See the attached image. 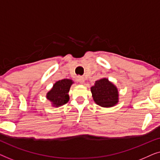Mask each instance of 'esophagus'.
<instances>
[{
  "instance_id": "1",
  "label": "esophagus",
  "mask_w": 160,
  "mask_h": 160,
  "mask_svg": "<svg viewBox=\"0 0 160 160\" xmlns=\"http://www.w3.org/2000/svg\"><path fill=\"white\" fill-rule=\"evenodd\" d=\"M78 82L79 83H82V84H83V83L84 82V78L82 77V76H78Z\"/></svg>"
}]
</instances>
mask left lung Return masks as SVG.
I'll return each mask as SVG.
<instances>
[{"instance_id":"obj_1","label":"left lung","mask_w":160,"mask_h":160,"mask_svg":"<svg viewBox=\"0 0 160 160\" xmlns=\"http://www.w3.org/2000/svg\"><path fill=\"white\" fill-rule=\"evenodd\" d=\"M95 102L102 107L113 106L118 102V91L117 87L107 78H101L95 82L94 86L91 87Z\"/></svg>"}]
</instances>
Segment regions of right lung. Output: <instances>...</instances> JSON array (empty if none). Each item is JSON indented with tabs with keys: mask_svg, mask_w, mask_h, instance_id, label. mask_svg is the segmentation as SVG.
Here are the masks:
<instances>
[{
	"mask_svg": "<svg viewBox=\"0 0 160 160\" xmlns=\"http://www.w3.org/2000/svg\"><path fill=\"white\" fill-rule=\"evenodd\" d=\"M73 82L71 79H62L57 82L52 89L47 93V98L54 106H60L69 100L68 92Z\"/></svg>",
	"mask_w": 160,
	"mask_h": 160,
	"instance_id": "add662e5",
	"label": "right lung"
}]
</instances>
